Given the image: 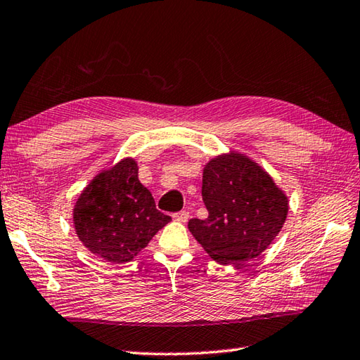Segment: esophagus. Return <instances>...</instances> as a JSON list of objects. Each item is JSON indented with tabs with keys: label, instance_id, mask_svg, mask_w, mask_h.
<instances>
[{
	"label": "esophagus",
	"instance_id": "esophagus-1",
	"mask_svg": "<svg viewBox=\"0 0 360 360\" xmlns=\"http://www.w3.org/2000/svg\"><path fill=\"white\" fill-rule=\"evenodd\" d=\"M174 219H175V221H177V222H186L188 219H189V212H188L186 210L175 212V214H174Z\"/></svg>",
	"mask_w": 360,
	"mask_h": 360
}]
</instances>
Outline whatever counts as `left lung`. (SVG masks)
<instances>
[{"label":"left lung","instance_id":"8db88e82","mask_svg":"<svg viewBox=\"0 0 360 360\" xmlns=\"http://www.w3.org/2000/svg\"><path fill=\"white\" fill-rule=\"evenodd\" d=\"M205 221L188 229L212 259L240 266L259 256L281 231L289 200L274 179L245 157L230 152L211 158L203 169Z\"/></svg>","mask_w":360,"mask_h":360}]
</instances>
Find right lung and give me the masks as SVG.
I'll list each match as a JSON object with an SVG mask.
<instances>
[{
	"mask_svg": "<svg viewBox=\"0 0 360 360\" xmlns=\"http://www.w3.org/2000/svg\"><path fill=\"white\" fill-rule=\"evenodd\" d=\"M72 221L80 242L107 262H129L171 221L160 212L138 180V165L124 158L98 174L75 205Z\"/></svg>",
	"mask_w": 360,
	"mask_h": 360,
	"instance_id": "1",
	"label": "right lung"
}]
</instances>
